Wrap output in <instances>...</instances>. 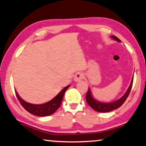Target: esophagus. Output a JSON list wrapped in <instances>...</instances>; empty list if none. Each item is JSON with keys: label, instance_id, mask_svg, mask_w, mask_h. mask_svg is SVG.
Returning a JSON list of instances; mask_svg holds the SVG:
<instances>
[{"label": "esophagus", "instance_id": "34e87169", "mask_svg": "<svg viewBox=\"0 0 146 146\" xmlns=\"http://www.w3.org/2000/svg\"><path fill=\"white\" fill-rule=\"evenodd\" d=\"M84 78V74L82 72H77L74 77V80L75 81H79L80 80Z\"/></svg>", "mask_w": 146, "mask_h": 146}]
</instances>
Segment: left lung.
<instances>
[{"mask_svg":"<svg viewBox=\"0 0 146 146\" xmlns=\"http://www.w3.org/2000/svg\"><path fill=\"white\" fill-rule=\"evenodd\" d=\"M111 37L113 39H114V40L118 41V42H121L120 39H119L115 36H111ZM133 79H134V77H132V81L130 82V84L129 87V88H128V90H127V92H126L125 94H124L120 99H119L118 100L115 101L113 102H110V103H103V102H100L96 100L93 98V97L92 96L90 89L88 87V92H87L86 96V100L87 103H88V105L90 106L93 110L96 111L98 112L106 113V112H110V111H111L113 110H116V109L119 108V107H121V106L123 105L124 102L126 101V100H127L128 96H129L132 86V83H133Z\"/></svg>","mask_w":146,"mask_h":146,"instance_id":"obj_1","label":"left lung"}]
</instances>
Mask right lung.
<instances>
[{
  "mask_svg": "<svg viewBox=\"0 0 146 146\" xmlns=\"http://www.w3.org/2000/svg\"><path fill=\"white\" fill-rule=\"evenodd\" d=\"M69 85L67 86L60 92L54 98L47 103L43 104H32L28 102H26L19 97V96L17 94L16 91V96L18 99V100L20 102L21 106L24 108L26 111L38 117H46L49 116L52 114H53L58 108L62 104V101L64 97L65 92L67 88H69Z\"/></svg>",
  "mask_w": 146,
  "mask_h": 146,
  "instance_id": "1",
  "label": "right lung"
}]
</instances>
